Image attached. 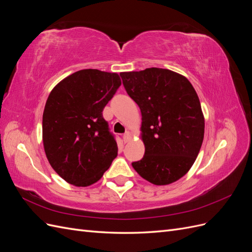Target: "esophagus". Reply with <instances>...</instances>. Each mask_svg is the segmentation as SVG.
Returning a JSON list of instances; mask_svg holds the SVG:
<instances>
[{
    "label": "esophagus",
    "mask_w": 252,
    "mask_h": 252,
    "mask_svg": "<svg viewBox=\"0 0 252 252\" xmlns=\"http://www.w3.org/2000/svg\"><path fill=\"white\" fill-rule=\"evenodd\" d=\"M131 139H132V134L129 132V131H127L124 135H123V140H124V142L125 143H128L129 141H131Z\"/></svg>",
    "instance_id": "1"
}]
</instances>
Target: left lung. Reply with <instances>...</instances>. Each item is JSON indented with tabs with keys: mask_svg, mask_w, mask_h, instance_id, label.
<instances>
[{
	"mask_svg": "<svg viewBox=\"0 0 252 252\" xmlns=\"http://www.w3.org/2000/svg\"><path fill=\"white\" fill-rule=\"evenodd\" d=\"M142 113V159L132 167L155 185H168L189 171L199 155L205 120L193 86L184 75L163 68L120 73Z\"/></svg>",
	"mask_w": 252,
	"mask_h": 252,
	"instance_id": "8db88e82",
	"label": "left lung"
}]
</instances>
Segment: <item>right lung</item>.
<instances>
[{"instance_id":"obj_1","label":"right lung","mask_w":252,"mask_h":252,"mask_svg":"<svg viewBox=\"0 0 252 252\" xmlns=\"http://www.w3.org/2000/svg\"><path fill=\"white\" fill-rule=\"evenodd\" d=\"M120 75L83 69L51 90L43 112V144L61 178L78 187L100 180L118 156L103 109L121 86Z\"/></svg>"}]
</instances>
